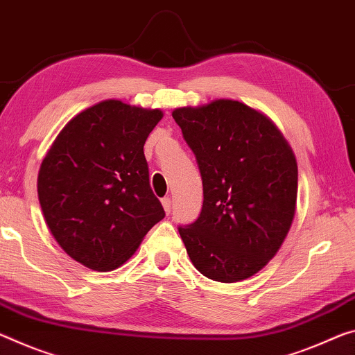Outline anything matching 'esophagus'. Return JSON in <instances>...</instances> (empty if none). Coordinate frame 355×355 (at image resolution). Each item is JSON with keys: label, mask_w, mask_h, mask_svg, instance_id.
<instances>
[{"label": "esophagus", "mask_w": 355, "mask_h": 355, "mask_svg": "<svg viewBox=\"0 0 355 355\" xmlns=\"http://www.w3.org/2000/svg\"><path fill=\"white\" fill-rule=\"evenodd\" d=\"M161 202H162V207H164V211L168 215V213H171V210H172V200H171V198H164Z\"/></svg>", "instance_id": "1"}]
</instances>
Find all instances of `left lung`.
<instances>
[{"mask_svg":"<svg viewBox=\"0 0 355 355\" xmlns=\"http://www.w3.org/2000/svg\"><path fill=\"white\" fill-rule=\"evenodd\" d=\"M172 116L204 184L199 218L178 227L191 262L219 283L250 278L277 254L294 219V151L266 115L239 101L180 107Z\"/></svg>","mask_w":355,"mask_h":355,"instance_id":"8db88e82","label":"left lung"}]
</instances>
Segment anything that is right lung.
<instances>
[{"mask_svg":"<svg viewBox=\"0 0 355 355\" xmlns=\"http://www.w3.org/2000/svg\"><path fill=\"white\" fill-rule=\"evenodd\" d=\"M161 118L159 109L103 101L72 118L42 159L37 196L47 226L88 268L123 266L166 216L144 155Z\"/></svg>","mask_w":355,"mask_h":355,"instance_id":"obj_1","label":"right lung"}]
</instances>
